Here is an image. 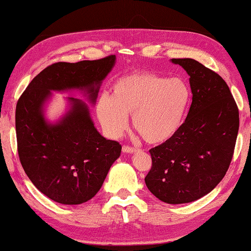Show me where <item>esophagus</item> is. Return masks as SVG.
Masks as SVG:
<instances>
[{"label": "esophagus", "mask_w": 251, "mask_h": 251, "mask_svg": "<svg viewBox=\"0 0 251 251\" xmlns=\"http://www.w3.org/2000/svg\"><path fill=\"white\" fill-rule=\"evenodd\" d=\"M136 151L135 148L129 147V146H123V152H126V154H134Z\"/></svg>", "instance_id": "esophagus-1"}]
</instances>
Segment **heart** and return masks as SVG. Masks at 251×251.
Returning a JSON list of instances; mask_svg holds the SVG:
<instances>
[{"instance_id": "heart-1", "label": "heart", "mask_w": 251, "mask_h": 251, "mask_svg": "<svg viewBox=\"0 0 251 251\" xmlns=\"http://www.w3.org/2000/svg\"><path fill=\"white\" fill-rule=\"evenodd\" d=\"M190 96V88L182 78L136 72L114 83L112 96L100 97L96 114L110 137L123 135L127 115L133 114V126L144 141L161 144L180 129Z\"/></svg>"}]
</instances>
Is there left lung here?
I'll return each instance as SVG.
<instances>
[{"label":"left lung","mask_w":251,"mask_h":251,"mask_svg":"<svg viewBox=\"0 0 251 251\" xmlns=\"http://www.w3.org/2000/svg\"><path fill=\"white\" fill-rule=\"evenodd\" d=\"M189 75L193 101L180 129L151 148L145 177L159 201L178 205L197 201L217 186L230 165L239 112L226 82L193 58H172Z\"/></svg>","instance_id":"obj_1"}]
</instances>
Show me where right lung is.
Wrapping results in <instances>:
<instances>
[{"label":"right lung","instance_id":"add662e5","mask_svg":"<svg viewBox=\"0 0 251 251\" xmlns=\"http://www.w3.org/2000/svg\"><path fill=\"white\" fill-rule=\"evenodd\" d=\"M115 63V55L55 63L32 79L16 104L21 164L33 185L58 203L79 205L94 197L121 156L122 145L100 134L84 100L66 97V112L55 122L46 118V104L52 92L77 91L94 105Z\"/></svg>","mask_w":251,"mask_h":251}]
</instances>
